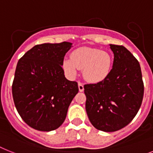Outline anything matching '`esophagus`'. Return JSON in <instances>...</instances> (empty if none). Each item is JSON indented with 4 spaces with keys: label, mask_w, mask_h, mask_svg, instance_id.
<instances>
[{
    "label": "esophagus",
    "mask_w": 153,
    "mask_h": 153,
    "mask_svg": "<svg viewBox=\"0 0 153 153\" xmlns=\"http://www.w3.org/2000/svg\"><path fill=\"white\" fill-rule=\"evenodd\" d=\"M79 89L80 92H83L84 91V85H83L82 83L79 82Z\"/></svg>",
    "instance_id": "obj_1"
}]
</instances>
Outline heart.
Segmentation results:
<instances>
[{"mask_svg": "<svg viewBox=\"0 0 153 153\" xmlns=\"http://www.w3.org/2000/svg\"><path fill=\"white\" fill-rule=\"evenodd\" d=\"M112 64V57L106 51L82 47L73 51L71 58L65 57L63 60L62 68L69 78H74L79 69H82L85 80L90 83H98L107 78Z\"/></svg>", "mask_w": 153, "mask_h": 153, "instance_id": "heart-1", "label": "heart"}]
</instances>
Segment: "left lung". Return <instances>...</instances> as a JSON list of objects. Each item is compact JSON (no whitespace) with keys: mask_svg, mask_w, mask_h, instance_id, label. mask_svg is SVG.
Segmentation results:
<instances>
[{"mask_svg":"<svg viewBox=\"0 0 153 153\" xmlns=\"http://www.w3.org/2000/svg\"><path fill=\"white\" fill-rule=\"evenodd\" d=\"M110 48L114 57L107 78L84 85L88 119L96 129L106 132L127 126L138 113L144 94L138 61L123 46L110 44Z\"/></svg>","mask_w":153,"mask_h":153,"instance_id":"obj_1","label":"left lung"}]
</instances>
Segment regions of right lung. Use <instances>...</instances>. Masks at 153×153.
Instances as JSON below:
<instances>
[{"label":"right lung","mask_w":153,"mask_h":153,"mask_svg":"<svg viewBox=\"0 0 153 153\" xmlns=\"http://www.w3.org/2000/svg\"><path fill=\"white\" fill-rule=\"evenodd\" d=\"M72 43H43L27 51L17 64L12 96L18 113L31 128L51 131L64 123L79 92L65 78L62 62Z\"/></svg>","instance_id":"1"}]
</instances>
